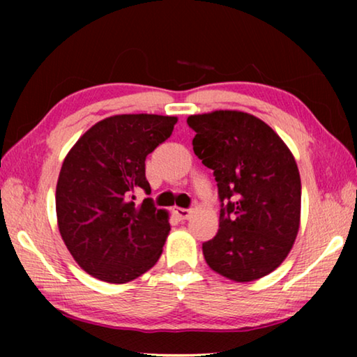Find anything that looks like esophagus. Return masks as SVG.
<instances>
[{
	"label": "esophagus",
	"mask_w": 357,
	"mask_h": 357,
	"mask_svg": "<svg viewBox=\"0 0 357 357\" xmlns=\"http://www.w3.org/2000/svg\"><path fill=\"white\" fill-rule=\"evenodd\" d=\"M174 214H176L178 219L185 220V219H189V217H190L192 209H187V208H174Z\"/></svg>",
	"instance_id": "1"
}]
</instances>
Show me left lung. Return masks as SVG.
I'll return each mask as SVG.
<instances>
[{
    "mask_svg": "<svg viewBox=\"0 0 357 357\" xmlns=\"http://www.w3.org/2000/svg\"><path fill=\"white\" fill-rule=\"evenodd\" d=\"M193 153L214 170L219 231L203 243L209 268L234 282L273 273L294 244L301 178L282 138L253 114L219 110L187 118Z\"/></svg>",
    "mask_w": 357,
    "mask_h": 357,
    "instance_id": "left-lung-1",
    "label": "left lung"
}]
</instances>
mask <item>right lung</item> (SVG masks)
Instances as JSON below:
<instances>
[{
  "label": "right lung",
  "instance_id": "add662e5",
  "mask_svg": "<svg viewBox=\"0 0 357 357\" xmlns=\"http://www.w3.org/2000/svg\"><path fill=\"white\" fill-rule=\"evenodd\" d=\"M178 118L116 114L80 137L56 184L61 238L80 268L99 280L126 283L153 268L170 231L168 214L153 198L146 155L172 135Z\"/></svg>",
  "mask_w": 357,
  "mask_h": 357
}]
</instances>
